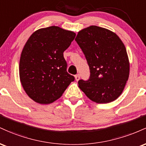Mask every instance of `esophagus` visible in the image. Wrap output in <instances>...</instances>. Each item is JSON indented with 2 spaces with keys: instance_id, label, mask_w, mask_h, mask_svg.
Masks as SVG:
<instances>
[{
  "instance_id": "obj_1",
  "label": "esophagus",
  "mask_w": 146,
  "mask_h": 146,
  "mask_svg": "<svg viewBox=\"0 0 146 146\" xmlns=\"http://www.w3.org/2000/svg\"><path fill=\"white\" fill-rule=\"evenodd\" d=\"M75 80H76V81H78V80H80V75H75Z\"/></svg>"
}]
</instances>
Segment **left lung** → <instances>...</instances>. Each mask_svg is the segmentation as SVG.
<instances>
[{
    "mask_svg": "<svg viewBox=\"0 0 146 146\" xmlns=\"http://www.w3.org/2000/svg\"><path fill=\"white\" fill-rule=\"evenodd\" d=\"M75 40L90 71L88 81L79 80V88L96 103L115 101L123 92L130 74V62L123 42L113 31L95 25L80 30Z\"/></svg>",
    "mask_w": 146,
    "mask_h": 146,
    "instance_id": "obj_1",
    "label": "left lung"
}]
</instances>
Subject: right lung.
<instances>
[{
  "instance_id": "1",
  "label": "right lung",
  "mask_w": 146,
  "mask_h": 146,
  "mask_svg": "<svg viewBox=\"0 0 146 146\" xmlns=\"http://www.w3.org/2000/svg\"><path fill=\"white\" fill-rule=\"evenodd\" d=\"M75 35L51 26L36 30L25 43L20 58V80L27 95L36 103H53L74 81L66 71L63 53Z\"/></svg>"
}]
</instances>
